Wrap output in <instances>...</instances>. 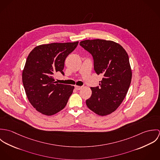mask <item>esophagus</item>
<instances>
[{
  "mask_svg": "<svg viewBox=\"0 0 160 160\" xmlns=\"http://www.w3.org/2000/svg\"><path fill=\"white\" fill-rule=\"evenodd\" d=\"M75 89L77 90V91H79L82 89V87L81 86H75Z\"/></svg>",
  "mask_w": 160,
  "mask_h": 160,
  "instance_id": "1",
  "label": "esophagus"
}]
</instances>
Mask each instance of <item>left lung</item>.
<instances>
[{"mask_svg":"<svg viewBox=\"0 0 160 160\" xmlns=\"http://www.w3.org/2000/svg\"><path fill=\"white\" fill-rule=\"evenodd\" d=\"M79 44L91 54L95 72L103 76L100 86L91 88V97L86 105L100 116L110 114L121 105L131 84L128 55L122 46L112 41L85 40Z\"/></svg>","mask_w":160,"mask_h":160,"instance_id":"8db88e82","label":"left lung"}]
</instances>
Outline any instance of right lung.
<instances>
[{
  "instance_id": "obj_1",
  "label": "right lung",
  "mask_w": 160,
  "mask_h": 160,
  "mask_svg": "<svg viewBox=\"0 0 160 160\" xmlns=\"http://www.w3.org/2000/svg\"><path fill=\"white\" fill-rule=\"evenodd\" d=\"M79 42L51 43L36 47L29 54L22 73L23 86L32 107L51 116L63 110L74 86L55 82L54 74L64 72L65 61Z\"/></svg>"
}]
</instances>
